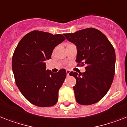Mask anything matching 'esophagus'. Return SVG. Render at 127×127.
<instances>
[{
	"label": "esophagus",
	"mask_w": 127,
	"mask_h": 127,
	"mask_svg": "<svg viewBox=\"0 0 127 127\" xmlns=\"http://www.w3.org/2000/svg\"><path fill=\"white\" fill-rule=\"evenodd\" d=\"M70 71L69 70H66V75H67V76H69V74H70Z\"/></svg>",
	"instance_id": "1"
}]
</instances>
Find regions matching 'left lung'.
I'll return each mask as SVG.
<instances>
[{"instance_id": "obj_1", "label": "left lung", "mask_w": 127, "mask_h": 127, "mask_svg": "<svg viewBox=\"0 0 127 127\" xmlns=\"http://www.w3.org/2000/svg\"><path fill=\"white\" fill-rule=\"evenodd\" d=\"M77 47L76 61L86 65L85 72H70L76 78L73 87L76 100L81 105L98 102L108 93L115 74V53L107 37L98 30L88 28L64 34Z\"/></svg>"}]
</instances>
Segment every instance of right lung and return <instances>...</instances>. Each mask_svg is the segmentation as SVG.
<instances>
[{"mask_svg":"<svg viewBox=\"0 0 127 127\" xmlns=\"http://www.w3.org/2000/svg\"><path fill=\"white\" fill-rule=\"evenodd\" d=\"M65 38L38 31L23 36L12 57V70L17 87L24 97L39 107L54 106L59 90L66 77L65 69L53 73L46 70V61Z\"/></svg>","mask_w":127,"mask_h":127,"instance_id":"add662e5","label":"right lung"}]
</instances>
